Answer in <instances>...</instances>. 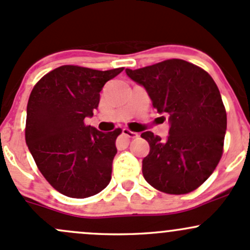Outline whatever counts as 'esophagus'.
<instances>
[{
    "mask_svg": "<svg viewBox=\"0 0 250 250\" xmlns=\"http://www.w3.org/2000/svg\"><path fill=\"white\" fill-rule=\"evenodd\" d=\"M123 135L127 137V138H136V137H138V133L133 132V131L128 130V128H123Z\"/></svg>",
    "mask_w": 250,
    "mask_h": 250,
    "instance_id": "obj_1",
    "label": "esophagus"
}]
</instances>
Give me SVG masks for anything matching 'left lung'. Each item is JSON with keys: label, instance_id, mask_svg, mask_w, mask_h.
<instances>
[{"label": "left lung", "instance_id": "1", "mask_svg": "<svg viewBox=\"0 0 250 250\" xmlns=\"http://www.w3.org/2000/svg\"><path fill=\"white\" fill-rule=\"evenodd\" d=\"M126 75L143 85L158 113L169 114V136L142 133L150 146L142 171L152 187L186 194L206 181L223 154L227 112L213 79L182 60H168Z\"/></svg>", "mask_w": 250, "mask_h": 250}]
</instances>
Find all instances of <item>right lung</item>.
<instances>
[{"label":"right lung","mask_w":250,"mask_h":250,"mask_svg":"<svg viewBox=\"0 0 250 250\" xmlns=\"http://www.w3.org/2000/svg\"><path fill=\"white\" fill-rule=\"evenodd\" d=\"M123 70L63 65L42 77L29 95L26 144L40 173L66 197H92L111 181L122 130L104 133L84 119L98 108L104 83Z\"/></svg>","instance_id":"add662e5"}]
</instances>
